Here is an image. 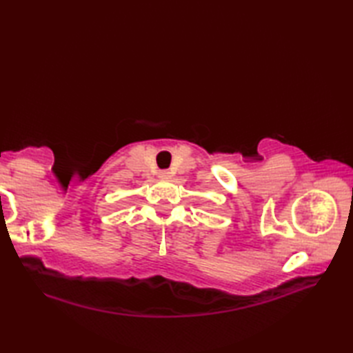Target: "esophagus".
I'll return each mask as SVG.
<instances>
[{
	"label": "esophagus",
	"mask_w": 353,
	"mask_h": 353,
	"mask_svg": "<svg viewBox=\"0 0 353 353\" xmlns=\"http://www.w3.org/2000/svg\"><path fill=\"white\" fill-rule=\"evenodd\" d=\"M159 176H161V177H163V179H168V177H170V172H168L167 170H163V171H161V172H159Z\"/></svg>",
	"instance_id": "1"
}]
</instances>
